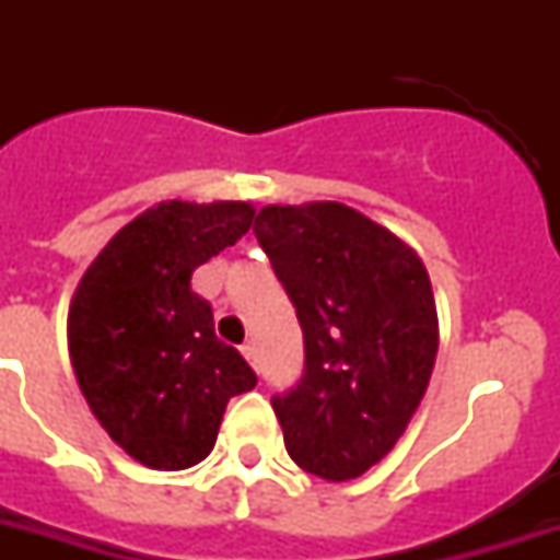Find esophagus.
Masks as SVG:
<instances>
[{
    "instance_id": "1",
    "label": "esophagus",
    "mask_w": 560,
    "mask_h": 560,
    "mask_svg": "<svg viewBox=\"0 0 560 560\" xmlns=\"http://www.w3.org/2000/svg\"><path fill=\"white\" fill-rule=\"evenodd\" d=\"M241 351H244V358L253 363V369H258V349H255V342H244Z\"/></svg>"
}]
</instances>
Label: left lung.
I'll return each mask as SVG.
<instances>
[{"mask_svg": "<svg viewBox=\"0 0 560 560\" xmlns=\"http://www.w3.org/2000/svg\"><path fill=\"white\" fill-rule=\"evenodd\" d=\"M305 334V372L272 409L290 459L328 482L366 474L424 398L439 351L424 264L342 202L264 206L253 226Z\"/></svg>", "mask_w": 560, "mask_h": 560, "instance_id": "left-lung-1", "label": "left lung"}]
</instances>
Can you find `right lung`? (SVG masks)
<instances>
[{"label":"right lung","instance_id":"obj_1","mask_svg":"<svg viewBox=\"0 0 560 560\" xmlns=\"http://www.w3.org/2000/svg\"><path fill=\"white\" fill-rule=\"evenodd\" d=\"M249 202L168 200L142 211L83 272L69 305V358L83 398L136 462L183 470L214 447L232 395L255 386L214 337L191 272L249 232Z\"/></svg>","mask_w":560,"mask_h":560}]
</instances>
